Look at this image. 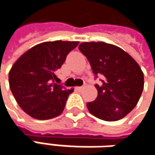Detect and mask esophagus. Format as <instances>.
Instances as JSON below:
<instances>
[{
  "mask_svg": "<svg viewBox=\"0 0 155 155\" xmlns=\"http://www.w3.org/2000/svg\"><path fill=\"white\" fill-rule=\"evenodd\" d=\"M81 89H82V86H80V87H76V88H75V90L78 91H81Z\"/></svg>",
  "mask_w": 155,
  "mask_h": 155,
  "instance_id": "obj_1",
  "label": "esophagus"
}]
</instances>
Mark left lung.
<instances>
[{
    "label": "left lung",
    "instance_id": "left-lung-1",
    "mask_svg": "<svg viewBox=\"0 0 155 155\" xmlns=\"http://www.w3.org/2000/svg\"><path fill=\"white\" fill-rule=\"evenodd\" d=\"M79 50L87 57L95 77L98 96L88 102L90 113L105 121H117L133 110L143 89V74L138 64L120 47L104 42H84Z\"/></svg>",
    "mask_w": 155,
    "mask_h": 155
}]
</instances>
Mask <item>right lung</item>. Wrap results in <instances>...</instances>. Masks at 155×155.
Wrapping results in <instances>:
<instances>
[{
  "mask_svg": "<svg viewBox=\"0 0 155 155\" xmlns=\"http://www.w3.org/2000/svg\"><path fill=\"white\" fill-rule=\"evenodd\" d=\"M77 41H53L38 44L24 53L9 73V83L16 101L33 118L46 120L59 116L72 90L54 82Z\"/></svg>",
  "mask_w": 155,
  "mask_h": 155,
  "instance_id": "1",
  "label": "right lung"
}]
</instances>
